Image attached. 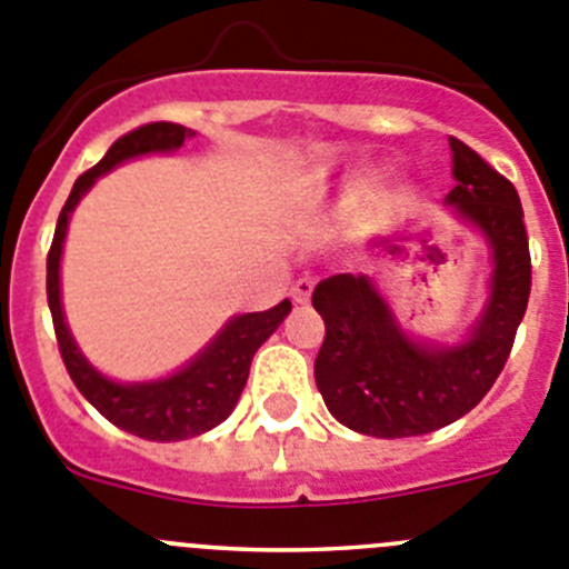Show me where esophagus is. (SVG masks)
<instances>
[{
	"label": "esophagus",
	"mask_w": 569,
	"mask_h": 569,
	"mask_svg": "<svg viewBox=\"0 0 569 569\" xmlns=\"http://www.w3.org/2000/svg\"><path fill=\"white\" fill-rule=\"evenodd\" d=\"M312 288H316V281L312 279H299L293 281V288H290V299L296 301V305H307L312 296Z\"/></svg>",
	"instance_id": "esophagus-1"
}]
</instances>
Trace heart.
<instances>
[{"label": "heart", "mask_w": 569, "mask_h": 569, "mask_svg": "<svg viewBox=\"0 0 569 569\" xmlns=\"http://www.w3.org/2000/svg\"><path fill=\"white\" fill-rule=\"evenodd\" d=\"M356 186H347L338 194H330V191H312L305 202V211H301V220L307 226H321V222L332 220L349 200H356Z\"/></svg>", "instance_id": "obj_1"}]
</instances>
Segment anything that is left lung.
<instances>
[{"instance_id": "obj_1", "label": "left lung", "mask_w": 569, "mask_h": 569, "mask_svg": "<svg viewBox=\"0 0 569 569\" xmlns=\"http://www.w3.org/2000/svg\"><path fill=\"white\" fill-rule=\"evenodd\" d=\"M451 158L457 186L446 202L486 233L493 250L491 296L466 341H411L369 276L338 273L312 290L327 327L316 387L338 423L361 435H429L468 415L502 372L528 310L530 250L513 182L457 138Z\"/></svg>"}]
</instances>
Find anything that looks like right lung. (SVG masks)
Returning <instances> with one entry per match:
<instances>
[{"label":"right lung","mask_w":569,"mask_h":569,"mask_svg":"<svg viewBox=\"0 0 569 569\" xmlns=\"http://www.w3.org/2000/svg\"><path fill=\"white\" fill-rule=\"evenodd\" d=\"M194 129H186L180 123L158 121L132 129V132L114 140L109 146V152L90 171H83L76 186H72L70 197H67L64 208L59 213V226H56L50 253H47V305L53 312L56 341H59V352L64 358L72 383H76L83 398L107 417L109 423L154 442L189 440V437L220 426L233 411L244 383H248L250 361L257 356V349L273 336L276 327L290 312V301L284 299L281 305L270 307L264 312L237 316V319L222 327L220 336L213 338L194 361L186 363L180 372L169 375V378L149 380V383H118V380L103 378L72 341L70 330H67L64 310H61L59 284L61 248H64L67 222H70L72 208L90 191L98 177L107 174L118 163L140 158V154L174 152L182 146V140L194 138Z\"/></svg>","instance_id":"add662e5"}]
</instances>
